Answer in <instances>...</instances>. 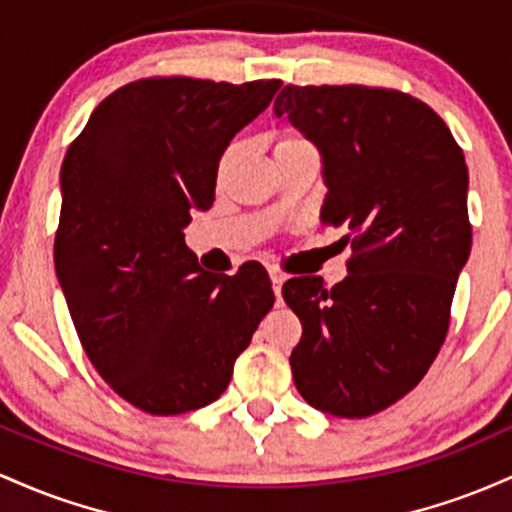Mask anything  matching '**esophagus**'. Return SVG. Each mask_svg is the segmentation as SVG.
I'll list each match as a JSON object with an SVG mask.
<instances>
[{"label": "esophagus", "instance_id": "34e87169", "mask_svg": "<svg viewBox=\"0 0 512 512\" xmlns=\"http://www.w3.org/2000/svg\"><path fill=\"white\" fill-rule=\"evenodd\" d=\"M271 283H273V292H275V297H278V304H280V302H283V297H280V290H283L285 275L278 273V271H271Z\"/></svg>", "mask_w": 512, "mask_h": 512}]
</instances>
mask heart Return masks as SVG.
<instances>
[{
  "instance_id": "obj_1",
  "label": "heart",
  "mask_w": 512,
  "mask_h": 512,
  "mask_svg": "<svg viewBox=\"0 0 512 512\" xmlns=\"http://www.w3.org/2000/svg\"><path fill=\"white\" fill-rule=\"evenodd\" d=\"M300 147H312V145H309V142L304 140V137L295 135V132H287V135H283V137H280L278 142H275V149H273V154L287 152V149H300ZM234 157H237V149H227V152H225V157H222V162H220V176H225L227 171L232 169V164H234Z\"/></svg>"
}]
</instances>
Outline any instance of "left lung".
<instances>
[{
  "label": "left lung",
  "instance_id": "8db88e82",
  "mask_svg": "<svg viewBox=\"0 0 512 512\" xmlns=\"http://www.w3.org/2000/svg\"><path fill=\"white\" fill-rule=\"evenodd\" d=\"M273 113L319 149V220L353 246L331 290L319 275L283 285L302 321L292 380L314 409L372 416L423 380L445 341L472 251L464 154L438 113L401 91L287 84Z\"/></svg>",
  "mask_w": 512,
  "mask_h": 512
}]
</instances>
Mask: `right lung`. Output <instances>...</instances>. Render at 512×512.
<instances>
[{
    "label": "right lung",
    "mask_w": 512,
    "mask_h": 512,
    "mask_svg": "<svg viewBox=\"0 0 512 512\" xmlns=\"http://www.w3.org/2000/svg\"><path fill=\"white\" fill-rule=\"evenodd\" d=\"M280 84L140 79L106 96L65 154L57 280L99 375L154 416L220 399L275 302L261 263L203 271L183 227L210 210L222 154Z\"/></svg>",
    "instance_id": "1"
}]
</instances>
